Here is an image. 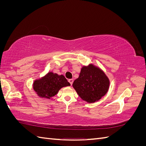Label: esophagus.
<instances>
[{"mask_svg":"<svg viewBox=\"0 0 146 146\" xmlns=\"http://www.w3.org/2000/svg\"><path fill=\"white\" fill-rule=\"evenodd\" d=\"M68 82H69V83L70 84V85H72V83H73V82H74V80L73 79H69V80H68Z\"/></svg>","mask_w":146,"mask_h":146,"instance_id":"1","label":"esophagus"}]
</instances>
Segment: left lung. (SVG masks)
<instances>
[{
    "mask_svg": "<svg viewBox=\"0 0 146 146\" xmlns=\"http://www.w3.org/2000/svg\"><path fill=\"white\" fill-rule=\"evenodd\" d=\"M72 86L82 100L94 103L107 94L110 80L102 70L90 64L82 68L79 77Z\"/></svg>",
    "mask_w": 146,
    "mask_h": 146,
    "instance_id": "1",
    "label": "left lung"
}]
</instances>
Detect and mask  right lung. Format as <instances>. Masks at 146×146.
Here are the masks:
<instances>
[{"instance_id":"1","label":"right lung","mask_w":146,"mask_h":146,"mask_svg":"<svg viewBox=\"0 0 146 146\" xmlns=\"http://www.w3.org/2000/svg\"><path fill=\"white\" fill-rule=\"evenodd\" d=\"M70 85V84L63 75L59 76L50 72L41 78L35 80L33 88L39 97L50 99L57 94L61 88Z\"/></svg>"}]
</instances>
